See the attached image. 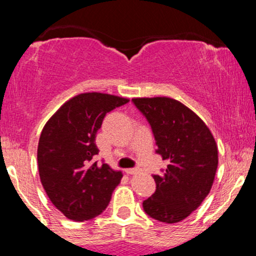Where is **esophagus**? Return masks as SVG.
Instances as JSON below:
<instances>
[{
  "mask_svg": "<svg viewBox=\"0 0 256 256\" xmlns=\"http://www.w3.org/2000/svg\"><path fill=\"white\" fill-rule=\"evenodd\" d=\"M125 172L128 173V174H140V173H142V171L138 168H128L125 170Z\"/></svg>",
  "mask_w": 256,
  "mask_h": 256,
  "instance_id": "obj_1",
  "label": "esophagus"
}]
</instances>
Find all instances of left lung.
Returning <instances> with one entry per match:
<instances>
[{"mask_svg": "<svg viewBox=\"0 0 256 256\" xmlns=\"http://www.w3.org/2000/svg\"><path fill=\"white\" fill-rule=\"evenodd\" d=\"M132 104L150 125L158 149L167 161L152 174L156 190L143 210L158 222H178L189 216L210 192L218 148L210 128L192 110L170 98H134Z\"/></svg>", "mask_w": 256, "mask_h": 256, "instance_id": "8db88e82", "label": "left lung"}]
</instances>
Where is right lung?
<instances>
[{
	"label": "right lung",
	"mask_w": 256,
	"mask_h": 256,
	"mask_svg": "<svg viewBox=\"0 0 256 256\" xmlns=\"http://www.w3.org/2000/svg\"><path fill=\"white\" fill-rule=\"evenodd\" d=\"M128 100L101 92L67 101L40 134L37 161L42 185L52 204L71 220L94 219L107 208L122 180L98 154L95 138L106 114Z\"/></svg>",
	"instance_id": "1"
}]
</instances>
